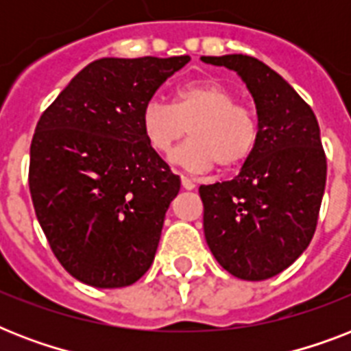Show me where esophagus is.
<instances>
[{"label": "esophagus", "mask_w": 351, "mask_h": 351, "mask_svg": "<svg viewBox=\"0 0 351 351\" xmlns=\"http://www.w3.org/2000/svg\"><path fill=\"white\" fill-rule=\"evenodd\" d=\"M182 187H184L186 191H193V189H197V184L193 180H189L187 176H182Z\"/></svg>", "instance_id": "esophagus-1"}]
</instances>
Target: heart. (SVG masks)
<instances>
[{"mask_svg": "<svg viewBox=\"0 0 351 351\" xmlns=\"http://www.w3.org/2000/svg\"><path fill=\"white\" fill-rule=\"evenodd\" d=\"M143 136L158 154H169L184 134V145L171 160L193 173L217 164L219 171L237 169L250 158L258 142V120L240 106L233 90L215 80L182 85L173 104L151 100L142 112Z\"/></svg>", "mask_w": 351, "mask_h": 351, "instance_id": "heart-1", "label": "heart"}]
</instances>
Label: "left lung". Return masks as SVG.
I'll return each mask as SVG.
<instances>
[{
	"label": "left lung",
	"mask_w": 351,
	"mask_h": 351,
	"mask_svg": "<svg viewBox=\"0 0 351 351\" xmlns=\"http://www.w3.org/2000/svg\"><path fill=\"white\" fill-rule=\"evenodd\" d=\"M228 67L250 89L258 142L239 176L200 186L204 234L219 264L242 280H266L310 245L319 219L326 154L311 107L253 56H202Z\"/></svg>",
	"instance_id": "left-lung-1"
}]
</instances>
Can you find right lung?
<instances>
[{
    "label": "right lung",
    "instance_id": "1",
    "mask_svg": "<svg viewBox=\"0 0 351 351\" xmlns=\"http://www.w3.org/2000/svg\"><path fill=\"white\" fill-rule=\"evenodd\" d=\"M191 58H101L41 114L29 187L52 253L80 282L123 288L154 261L180 178L149 147L142 112Z\"/></svg>",
    "mask_w": 351,
    "mask_h": 351
}]
</instances>
